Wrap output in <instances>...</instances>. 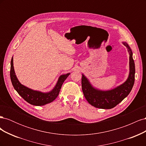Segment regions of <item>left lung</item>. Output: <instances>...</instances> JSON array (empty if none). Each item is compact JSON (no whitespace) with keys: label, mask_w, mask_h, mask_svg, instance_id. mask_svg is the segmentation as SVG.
<instances>
[{"label":"left lung","mask_w":146,"mask_h":146,"mask_svg":"<svg viewBox=\"0 0 146 146\" xmlns=\"http://www.w3.org/2000/svg\"><path fill=\"white\" fill-rule=\"evenodd\" d=\"M122 43L127 47L130 54V72L127 80L122 85L111 90H99L92 86L88 79L82 74V88L84 96L88 103L96 108L102 109L114 108L129 94L133 86L135 66L133 59V53L127 42H123Z\"/></svg>","instance_id":"1"}]
</instances>
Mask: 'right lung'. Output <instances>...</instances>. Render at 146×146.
<instances>
[{
    "instance_id": "1",
    "label": "right lung",
    "mask_w": 146,
    "mask_h": 146,
    "mask_svg": "<svg viewBox=\"0 0 146 146\" xmlns=\"http://www.w3.org/2000/svg\"><path fill=\"white\" fill-rule=\"evenodd\" d=\"M69 74L70 73L61 75L59 77L55 86L50 92H42L38 91H35L22 85L19 82L14 70L13 57L11 60L10 78L13 87L17 93L25 101H27L30 104L35 106L44 105L54 101L58 96L61 86Z\"/></svg>"
}]
</instances>
